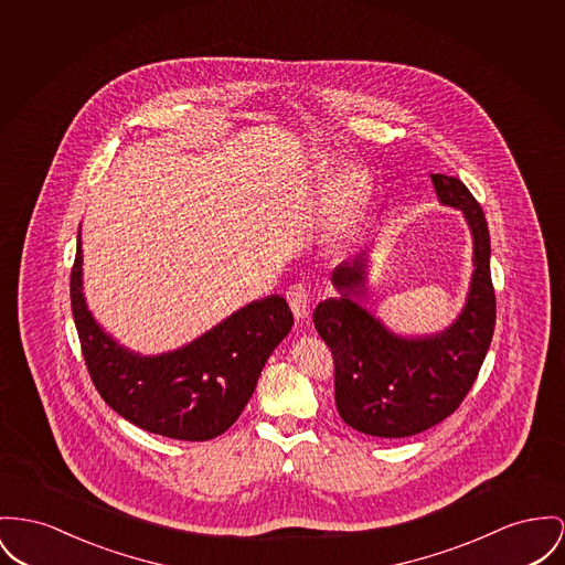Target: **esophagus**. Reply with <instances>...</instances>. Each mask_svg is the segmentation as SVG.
Masks as SVG:
<instances>
[{"label":"esophagus","instance_id":"34e87169","mask_svg":"<svg viewBox=\"0 0 565 565\" xmlns=\"http://www.w3.org/2000/svg\"><path fill=\"white\" fill-rule=\"evenodd\" d=\"M287 301H289V308L294 312V317L300 321L306 315H308V303H310V296H308V289L296 282L287 289Z\"/></svg>","mask_w":565,"mask_h":565}]
</instances>
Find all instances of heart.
Listing matches in <instances>:
<instances>
[{"instance_id":"1","label":"heart","mask_w":565,"mask_h":565,"mask_svg":"<svg viewBox=\"0 0 565 565\" xmlns=\"http://www.w3.org/2000/svg\"><path fill=\"white\" fill-rule=\"evenodd\" d=\"M342 182V194H344V205L347 207H355V203L360 201V196H362V180L358 178V175H347V178H342L340 180Z\"/></svg>"}]
</instances>
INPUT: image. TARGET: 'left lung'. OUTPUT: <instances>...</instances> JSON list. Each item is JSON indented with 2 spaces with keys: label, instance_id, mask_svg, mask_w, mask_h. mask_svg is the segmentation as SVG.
<instances>
[{
  "label": "left lung",
  "instance_id": "1",
  "mask_svg": "<svg viewBox=\"0 0 565 565\" xmlns=\"http://www.w3.org/2000/svg\"><path fill=\"white\" fill-rule=\"evenodd\" d=\"M441 203L462 210L473 233V278L467 306L441 334L401 339L358 306L366 280V253L332 274L340 298L312 315L334 358V398L340 417L373 437H412L454 414L487 358L497 301L490 278V235L484 212L469 189L450 175L430 173Z\"/></svg>",
  "mask_w": 565,
  "mask_h": 565
}]
</instances>
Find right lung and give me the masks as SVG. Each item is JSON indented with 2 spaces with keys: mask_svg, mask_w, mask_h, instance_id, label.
Wrapping results in <instances>:
<instances>
[{
  "mask_svg": "<svg viewBox=\"0 0 565 565\" xmlns=\"http://www.w3.org/2000/svg\"><path fill=\"white\" fill-rule=\"evenodd\" d=\"M71 303L81 353L103 401L135 426L182 441L223 435L250 401L269 353L294 326L285 298L269 296L233 312L186 347L141 358L94 321L81 291V235Z\"/></svg>",
  "mask_w": 565,
  "mask_h": 565,
  "instance_id": "add662e5",
  "label": "right lung"
}]
</instances>
